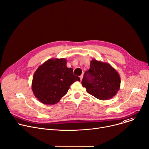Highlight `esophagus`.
Instances as JSON below:
<instances>
[{
    "instance_id": "34e87169",
    "label": "esophagus",
    "mask_w": 149,
    "mask_h": 149,
    "mask_svg": "<svg viewBox=\"0 0 149 149\" xmlns=\"http://www.w3.org/2000/svg\"><path fill=\"white\" fill-rule=\"evenodd\" d=\"M83 75H81L80 76V79H81V81L82 79H83Z\"/></svg>"
}]
</instances>
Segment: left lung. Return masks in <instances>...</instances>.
Listing matches in <instances>:
<instances>
[{"mask_svg": "<svg viewBox=\"0 0 149 149\" xmlns=\"http://www.w3.org/2000/svg\"><path fill=\"white\" fill-rule=\"evenodd\" d=\"M82 86L96 98L106 100L112 98L120 88V78L109 63L92 59L90 69L85 72Z\"/></svg>", "mask_w": 149, "mask_h": 149, "instance_id": "8db88e82", "label": "left lung"}]
</instances>
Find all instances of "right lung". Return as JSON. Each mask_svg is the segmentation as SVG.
<instances>
[{
    "instance_id": "add662e5",
    "label": "right lung",
    "mask_w": 149,
    "mask_h": 149,
    "mask_svg": "<svg viewBox=\"0 0 149 149\" xmlns=\"http://www.w3.org/2000/svg\"><path fill=\"white\" fill-rule=\"evenodd\" d=\"M65 58L50 59L38 66L34 74L32 90L35 97L45 104H55L67 93L78 77L66 66Z\"/></svg>"
}]
</instances>
